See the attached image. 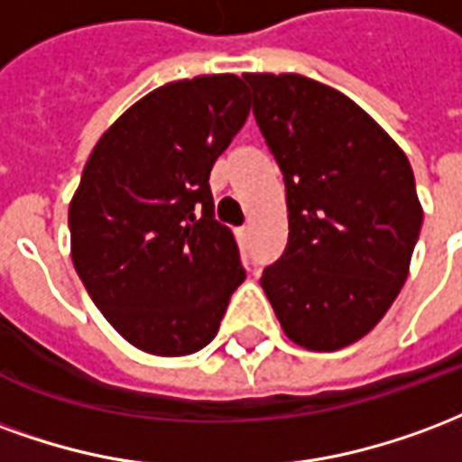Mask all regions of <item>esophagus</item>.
<instances>
[{
	"label": "esophagus",
	"instance_id": "34e87169",
	"mask_svg": "<svg viewBox=\"0 0 462 462\" xmlns=\"http://www.w3.org/2000/svg\"><path fill=\"white\" fill-rule=\"evenodd\" d=\"M251 234V226H241L238 228V236H241V238H245V236Z\"/></svg>",
	"mask_w": 462,
	"mask_h": 462
}]
</instances>
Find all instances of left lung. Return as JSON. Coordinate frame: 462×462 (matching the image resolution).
Segmentation results:
<instances>
[{
	"mask_svg": "<svg viewBox=\"0 0 462 462\" xmlns=\"http://www.w3.org/2000/svg\"><path fill=\"white\" fill-rule=\"evenodd\" d=\"M285 180L288 245L261 278L282 332L312 352L362 339L409 275L420 208L399 144L345 93L298 73H245Z\"/></svg>",
	"mask_w": 462,
	"mask_h": 462,
	"instance_id": "obj_1",
	"label": "left lung"
}]
</instances>
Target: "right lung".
<instances>
[{
  "label": "right lung",
  "mask_w": 462,
  "mask_h": 462,
  "mask_svg": "<svg viewBox=\"0 0 462 462\" xmlns=\"http://www.w3.org/2000/svg\"><path fill=\"white\" fill-rule=\"evenodd\" d=\"M251 103L234 73L167 83L93 147L69 207L70 258L90 300L147 355H194L244 282L208 174Z\"/></svg>",
  "instance_id": "add662e5"
}]
</instances>
